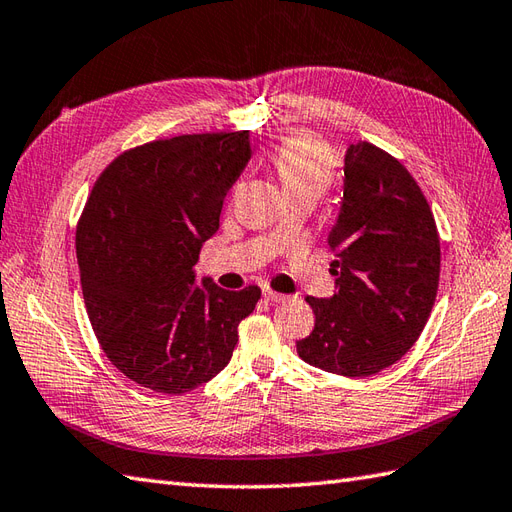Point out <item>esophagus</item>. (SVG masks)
<instances>
[{
    "label": "esophagus",
    "mask_w": 512,
    "mask_h": 512,
    "mask_svg": "<svg viewBox=\"0 0 512 512\" xmlns=\"http://www.w3.org/2000/svg\"><path fill=\"white\" fill-rule=\"evenodd\" d=\"M264 296H266V301H270V303H285V301H290L288 294H279V292H272V290H264Z\"/></svg>",
    "instance_id": "esophagus-1"
}]
</instances>
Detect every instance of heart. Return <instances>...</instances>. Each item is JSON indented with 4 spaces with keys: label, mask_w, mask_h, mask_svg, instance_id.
Instances as JSON below:
<instances>
[{
    "label": "heart",
    "mask_w": 512,
    "mask_h": 512,
    "mask_svg": "<svg viewBox=\"0 0 512 512\" xmlns=\"http://www.w3.org/2000/svg\"><path fill=\"white\" fill-rule=\"evenodd\" d=\"M272 163L285 192L305 189L320 196L334 178V159L329 148L310 133L288 137L272 154Z\"/></svg>",
    "instance_id": "1"
}]
</instances>
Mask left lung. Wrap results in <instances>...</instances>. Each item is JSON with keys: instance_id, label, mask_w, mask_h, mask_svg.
Wrapping results in <instances>:
<instances>
[{"instance_id": "obj_1", "label": "left lung", "mask_w": 512, "mask_h": 512, "mask_svg": "<svg viewBox=\"0 0 512 512\" xmlns=\"http://www.w3.org/2000/svg\"><path fill=\"white\" fill-rule=\"evenodd\" d=\"M327 244L336 292L307 296L316 323L296 351L327 373L375 375L406 355L430 318L441 240L417 181L368 141L344 154L340 213Z\"/></svg>"}]
</instances>
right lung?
<instances>
[{
  "label": "right lung",
  "mask_w": 512,
  "mask_h": 512,
  "mask_svg": "<svg viewBox=\"0 0 512 512\" xmlns=\"http://www.w3.org/2000/svg\"><path fill=\"white\" fill-rule=\"evenodd\" d=\"M251 154L248 130L159 139L93 185L76 231L82 296L106 358L139 386L183 395L231 360L261 290L198 285L194 266Z\"/></svg>",
  "instance_id": "add662e5"
}]
</instances>
